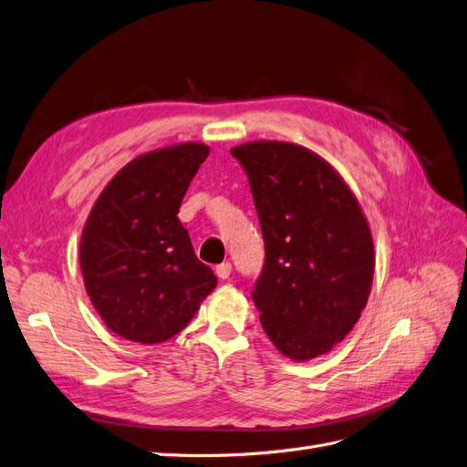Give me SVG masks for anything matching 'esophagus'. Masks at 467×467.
I'll return each mask as SVG.
<instances>
[{
  "mask_svg": "<svg viewBox=\"0 0 467 467\" xmlns=\"http://www.w3.org/2000/svg\"><path fill=\"white\" fill-rule=\"evenodd\" d=\"M231 272H233L231 262H223V264H219L217 268H215V274H217L221 279H229V277H231Z\"/></svg>",
  "mask_w": 467,
  "mask_h": 467,
  "instance_id": "34e87169",
  "label": "esophagus"
}]
</instances>
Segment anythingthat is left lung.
Listing matches in <instances>:
<instances>
[{
    "mask_svg": "<svg viewBox=\"0 0 467 467\" xmlns=\"http://www.w3.org/2000/svg\"><path fill=\"white\" fill-rule=\"evenodd\" d=\"M254 197L265 262L252 289L265 335L305 362L330 352L362 315L374 241L358 199L327 160L299 144L231 149Z\"/></svg>",
    "mask_w": 467,
    "mask_h": 467,
    "instance_id": "left-lung-1",
    "label": "left lung"
}]
</instances>
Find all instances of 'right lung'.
Segmentation results:
<instances>
[{"mask_svg": "<svg viewBox=\"0 0 467 467\" xmlns=\"http://www.w3.org/2000/svg\"><path fill=\"white\" fill-rule=\"evenodd\" d=\"M209 146L182 142L137 156L105 185L89 211L79 268L89 301L115 335L160 344L215 289L178 211Z\"/></svg>", "mask_w": 467, "mask_h": 467, "instance_id": "obj_1", "label": "right lung"}]
</instances>
